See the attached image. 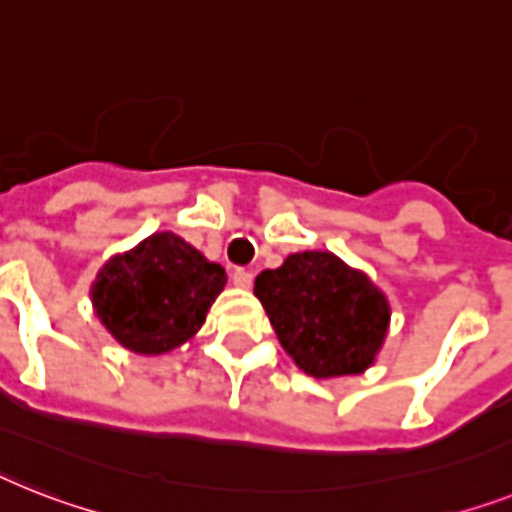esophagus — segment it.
Masks as SVG:
<instances>
[{
  "label": "esophagus",
  "mask_w": 512,
  "mask_h": 512,
  "mask_svg": "<svg viewBox=\"0 0 512 512\" xmlns=\"http://www.w3.org/2000/svg\"><path fill=\"white\" fill-rule=\"evenodd\" d=\"M232 282H235L238 287H251L253 285V272H248V269L238 266V269H232Z\"/></svg>",
  "instance_id": "esophagus-1"
}]
</instances>
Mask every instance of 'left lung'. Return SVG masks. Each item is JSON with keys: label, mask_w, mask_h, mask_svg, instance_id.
<instances>
[{"label": "left lung", "mask_w": 512, "mask_h": 512, "mask_svg": "<svg viewBox=\"0 0 512 512\" xmlns=\"http://www.w3.org/2000/svg\"><path fill=\"white\" fill-rule=\"evenodd\" d=\"M253 293L282 348L316 379L361 374L390 324V306L369 277L327 251L287 256L256 277Z\"/></svg>", "instance_id": "8db88e82"}]
</instances>
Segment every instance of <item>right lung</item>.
Here are the masks:
<instances>
[{
  "label": "right lung",
  "mask_w": 512,
  "mask_h": 512,
  "mask_svg": "<svg viewBox=\"0 0 512 512\" xmlns=\"http://www.w3.org/2000/svg\"><path fill=\"white\" fill-rule=\"evenodd\" d=\"M222 287V266L172 232H156L104 264L94 282V306L117 342L156 356L196 335Z\"/></svg>",
  "instance_id": "add662e5"
}]
</instances>
